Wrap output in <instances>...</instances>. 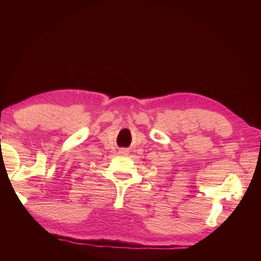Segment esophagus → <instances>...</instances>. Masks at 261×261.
<instances>
[{
    "mask_svg": "<svg viewBox=\"0 0 261 261\" xmlns=\"http://www.w3.org/2000/svg\"><path fill=\"white\" fill-rule=\"evenodd\" d=\"M120 153L123 154V155H126V154H127V150H121Z\"/></svg>",
    "mask_w": 261,
    "mask_h": 261,
    "instance_id": "1",
    "label": "esophagus"
}]
</instances>
